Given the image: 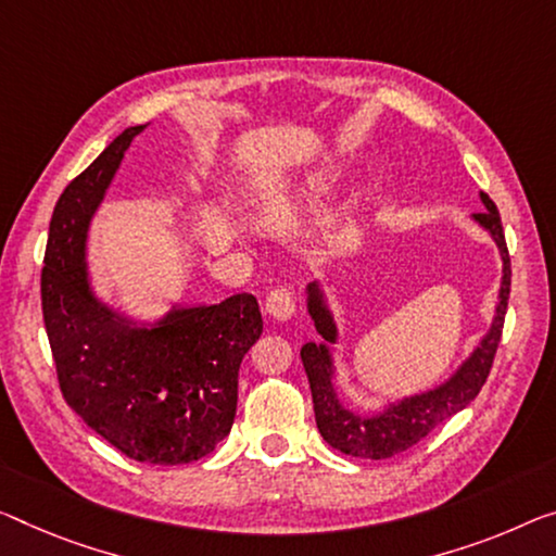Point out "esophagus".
Returning <instances> with one entry per match:
<instances>
[{"instance_id":"1","label":"esophagus","mask_w":556,"mask_h":556,"mask_svg":"<svg viewBox=\"0 0 556 556\" xmlns=\"http://www.w3.org/2000/svg\"><path fill=\"white\" fill-rule=\"evenodd\" d=\"M266 313L276 320H288L295 313V290L288 286L273 288L266 295Z\"/></svg>"}]
</instances>
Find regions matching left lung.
<instances>
[{
	"instance_id": "obj_1",
	"label": "left lung",
	"mask_w": 556,
	"mask_h": 556,
	"mask_svg": "<svg viewBox=\"0 0 556 556\" xmlns=\"http://www.w3.org/2000/svg\"><path fill=\"white\" fill-rule=\"evenodd\" d=\"M480 199L486 211L475 213V220L482 228L490 230L494 243L500 245L502 263H505V268H502L497 315H494L492 328L482 338L480 348L469 355V361L452 375L445 386L422 392V395L400 400L397 405H390L386 413L380 415H357L353 409L340 405L336 390H332V361L328 345H303L301 361L305 367L307 382H311L315 422H318L323 440H326L330 447L343 452V455L365 459H386L392 455H400V452L417 445V442L427 438L440 422H445L447 417L459 413V409H465L477 395H480V390L486 382V375L492 370L494 353H497L502 338V328H505V313L511 286L509 253L505 230H502L500 211L486 193H480ZM307 313H311L315 330L320 332L323 340H326V343H336V323H332V315L326 303H323L320 288L315 283L307 286Z\"/></svg>"
}]
</instances>
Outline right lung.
<instances>
[{
	"instance_id": "add662e5",
	"label": "right lung",
	"mask_w": 556,
	"mask_h": 556,
	"mask_svg": "<svg viewBox=\"0 0 556 556\" xmlns=\"http://www.w3.org/2000/svg\"><path fill=\"white\" fill-rule=\"evenodd\" d=\"M118 134L59 195L41 270V313L62 395L93 432L136 463L186 465L230 432L238 367L261 338L249 293L176 307L136 328L91 295L84 243L93 211L136 134Z\"/></svg>"
}]
</instances>
